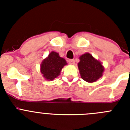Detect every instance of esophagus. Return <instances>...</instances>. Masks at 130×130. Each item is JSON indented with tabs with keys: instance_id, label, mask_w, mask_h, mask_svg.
Instances as JSON below:
<instances>
[{
	"instance_id": "1",
	"label": "esophagus",
	"mask_w": 130,
	"mask_h": 130,
	"mask_svg": "<svg viewBox=\"0 0 130 130\" xmlns=\"http://www.w3.org/2000/svg\"><path fill=\"white\" fill-rule=\"evenodd\" d=\"M68 62L70 64H75V61L73 59H70L68 60Z\"/></svg>"
}]
</instances>
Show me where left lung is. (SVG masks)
Returning <instances> with one entry per match:
<instances>
[{"label":"left lung","mask_w":130,"mask_h":130,"mask_svg":"<svg viewBox=\"0 0 130 130\" xmlns=\"http://www.w3.org/2000/svg\"><path fill=\"white\" fill-rule=\"evenodd\" d=\"M78 68L81 78L88 83L95 82L103 75L104 68L102 63L95 59L92 55L87 53L79 57Z\"/></svg>","instance_id":"8db88e82"}]
</instances>
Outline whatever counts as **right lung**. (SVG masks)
<instances>
[{
	"label": "right lung",
	"mask_w": 130,
	"mask_h": 130,
	"mask_svg": "<svg viewBox=\"0 0 130 130\" xmlns=\"http://www.w3.org/2000/svg\"><path fill=\"white\" fill-rule=\"evenodd\" d=\"M66 64V60L60 57L58 53L52 51L42 61L40 71L45 79L52 81L60 75L62 68Z\"/></svg>",
	"instance_id": "1"
}]
</instances>
